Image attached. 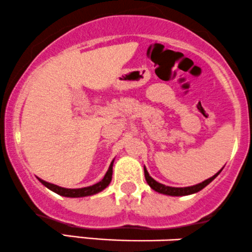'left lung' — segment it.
<instances>
[{
	"instance_id": "obj_1",
	"label": "left lung",
	"mask_w": 252,
	"mask_h": 252,
	"mask_svg": "<svg viewBox=\"0 0 252 252\" xmlns=\"http://www.w3.org/2000/svg\"><path fill=\"white\" fill-rule=\"evenodd\" d=\"M221 171V170H220ZM217 172L215 174V176H212L211 178L204 180V182L199 183V184L197 185H193V186H188V188H172V186H166L164 184H160V183L156 182L155 179L152 178V177L150 176L149 172H147L146 167L144 166V172H145V179H146L147 184L151 186V189H153V190L159 192V193H162V194H167V196H188V194H192V193H196V192L203 190L204 188H205L206 185H209L210 183L214 180L216 177L218 176V174L220 173Z\"/></svg>"
}]
</instances>
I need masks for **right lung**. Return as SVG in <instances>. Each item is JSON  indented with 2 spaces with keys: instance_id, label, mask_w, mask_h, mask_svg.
<instances>
[{
  "instance_id": "obj_1",
  "label": "right lung",
  "mask_w": 252,
  "mask_h": 252,
  "mask_svg": "<svg viewBox=\"0 0 252 252\" xmlns=\"http://www.w3.org/2000/svg\"><path fill=\"white\" fill-rule=\"evenodd\" d=\"M113 162H114V160L111 162V165H109V167H108V171L106 172L105 177H103L102 180H100L99 183H96V184H94L92 186H87V188L64 189V188H61V186L50 184V183H48V182H44V180L40 179V178H38V180H40V182L42 183L46 188H48L49 190L55 192V193L60 194V196L70 197V198L92 196V194L99 193V192L105 190V189L109 185V183H111V180H112V174H113Z\"/></svg>"
}]
</instances>
